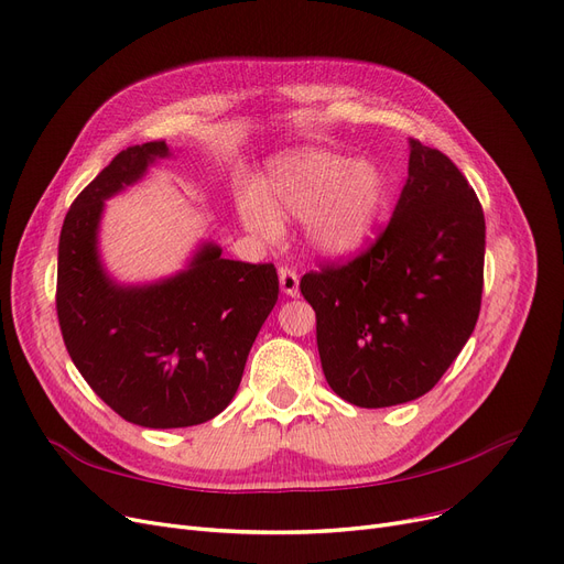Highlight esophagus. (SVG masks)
I'll use <instances>...</instances> for the list:
<instances>
[{
  "instance_id": "34e87169",
  "label": "esophagus",
  "mask_w": 564,
  "mask_h": 564,
  "mask_svg": "<svg viewBox=\"0 0 564 564\" xmlns=\"http://www.w3.org/2000/svg\"><path fill=\"white\" fill-rule=\"evenodd\" d=\"M299 284H301V280L296 275V270L280 268V289H282V294H286L291 299L299 296Z\"/></svg>"
}]
</instances>
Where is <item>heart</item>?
I'll return each instance as SVG.
<instances>
[{"instance_id":"1","label":"heart","mask_w":564,"mask_h":564,"mask_svg":"<svg viewBox=\"0 0 564 564\" xmlns=\"http://www.w3.org/2000/svg\"><path fill=\"white\" fill-rule=\"evenodd\" d=\"M384 204L387 177L372 162L303 150L278 162L261 194H240L238 213L245 227L263 240L280 236V217H305V238L314 252L349 259L375 236Z\"/></svg>"}]
</instances>
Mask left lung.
Returning <instances> with one entry per match:
<instances>
[{
	"label": "left lung",
	"mask_w": 564,
	"mask_h": 564,
	"mask_svg": "<svg viewBox=\"0 0 564 564\" xmlns=\"http://www.w3.org/2000/svg\"><path fill=\"white\" fill-rule=\"evenodd\" d=\"M484 252L475 189L446 154L412 139L389 227L349 263L301 280L328 387L368 410L431 391L477 326Z\"/></svg>",
	"instance_id": "1"
}]
</instances>
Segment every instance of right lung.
<instances>
[{
	"instance_id": "obj_1",
	"label": "right lung",
	"mask_w": 564,
	"mask_h": 564,
	"mask_svg": "<svg viewBox=\"0 0 564 564\" xmlns=\"http://www.w3.org/2000/svg\"><path fill=\"white\" fill-rule=\"evenodd\" d=\"M164 156V141L131 145L74 200L59 234L57 319L74 366L112 412L143 427H187L234 400L280 282L273 263L224 259L215 242L198 245L185 270L152 284H120L106 273V198Z\"/></svg>"
}]
</instances>
